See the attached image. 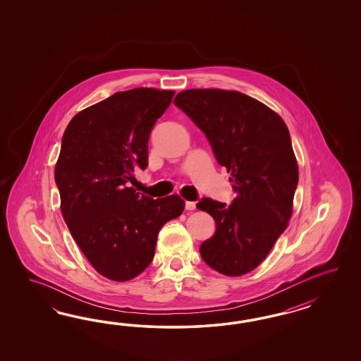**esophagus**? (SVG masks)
<instances>
[{"instance_id":"esophagus-1","label":"esophagus","mask_w":361,"mask_h":361,"mask_svg":"<svg viewBox=\"0 0 361 361\" xmlns=\"http://www.w3.org/2000/svg\"><path fill=\"white\" fill-rule=\"evenodd\" d=\"M186 210H195L196 209V202L195 201H185Z\"/></svg>"}]
</instances>
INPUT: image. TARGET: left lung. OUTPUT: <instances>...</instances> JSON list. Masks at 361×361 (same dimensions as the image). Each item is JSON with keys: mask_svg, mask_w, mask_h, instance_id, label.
<instances>
[{"mask_svg": "<svg viewBox=\"0 0 361 361\" xmlns=\"http://www.w3.org/2000/svg\"><path fill=\"white\" fill-rule=\"evenodd\" d=\"M173 103L205 133L237 193L230 205L198 201L197 209L216 221L200 254L224 275L249 273L273 249L293 213L299 172L288 128L273 109L238 91L186 90Z\"/></svg>", "mask_w": 361, "mask_h": 361, "instance_id": "left-lung-1", "label": "left lung"}]
</instances>
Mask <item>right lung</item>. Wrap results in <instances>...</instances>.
<instances>
[{"label": "right lung", "instance_id": "right-lung-1", "mask_svg": "<svg viewBox=\"0 0 361 361\" xmlns=\"http://www.w3.org/2000/svg\"><path fill=\"white\" fill-rule=\"evenodd\" d=\"M175 91L133 88L80 111L66 128L55 165L61 210L88 262L103 276L124 282L152 262L157 234L185 202L153 200L130 184L148 165L154 123Z\"/></svg>", "mask_w": 361, "mask_h": 361}]
</instances>
